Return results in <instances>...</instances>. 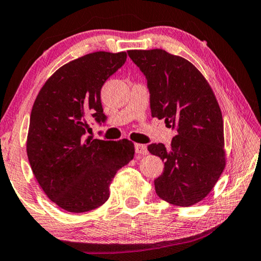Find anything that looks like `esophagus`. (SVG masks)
<instances>
[{"label": "esophagus", "instance_id": "esophagus-1", "mask_svg": "<svg viewBox=\"0 0 261 261\" xmlns=\"http://www.w3.org/2000/svg\"><path fill=\"white\" fill-rule=\"evenodd\" d=\"M135 151H136V153H138V155H148V152H149L146 145L138 144V143H136L135 144Z\"/></svg>", "mask_w": 261, "mask_h": 261}]
</instances>
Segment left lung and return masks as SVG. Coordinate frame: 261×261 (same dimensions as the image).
Wrapping results in <instances>:
<instances>
[{
  "mask_svg": "<svg viewBox=\"0 0 261 261\" xmlns=\"http://www.w3.org/2000/svg\"><path fill=\"white\" fill-rule=\"evenodd\" d=\"M145 75L151 116L176 130L171 145L152 143L148 150L164 161L155 179L156 194L167 202L189 207L211 193L226 166L223 120L213 90L186 59L163 49L129 50Z\"/></svg>",
  "mask_w": 261,
  "mask_h": 261,
  "instance_id": "1",
  "label": "left lung"
}]
</instances>
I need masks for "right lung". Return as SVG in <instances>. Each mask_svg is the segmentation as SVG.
<instances>
[{
  "mask_svg": "<svg viewBox=\"0 0 261 261\" xmlns=\"http://www.w3.org/2000/svg\"><path fill=\"white\" fill-rule=\"evenodd\" d=\"M125 61V52H95L75 59L47 80L33 105L29 163L48 199L67 212L85 213L104 204L116 172L134 159L129 139L86 138L87 120H106L101 87Z\"/></svg>",
  "mask_w": 261,
  "mask_h": 261,
  "instance_id": "add662e5",
  "label": "right lung"
}]
</instances>
